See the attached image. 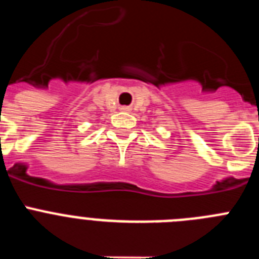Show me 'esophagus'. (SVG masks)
Returning a JSON list of instances; mask_svg holds the SVG:
<instances>
[{
  "instance_id": "1",
  "label": "esophagus",
  "mask_w": 259,
  "mask_h": 259,
  "mask_svg": "<svg viewBox=\"0 0 259 259\" xmlns=\"http://www.w3.org/2000/svg\"><path fill=\"white\" fill-rule=\"evenodd\" d=\"M122 110H128V109H127V107H122Z\"/></svg>"
}]
</instances>
